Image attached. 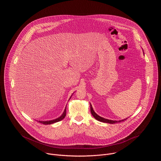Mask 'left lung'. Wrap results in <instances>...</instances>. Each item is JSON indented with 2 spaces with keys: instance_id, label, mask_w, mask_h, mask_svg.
Segmentation results:
<instances>
[{
  "instance_id": "left-lung-1",
  "label": "left lung",
  "mask_w": 161,
  "mask_h": 161,
  "mask_svg": "<svg viewBox=\"0 0 161 161\" xmlns=\"http://www.w3.org/2000/svg\"><path fill=\"white\" fill-rule=\"evenodd\" d=\"M90 111H91V113L92 114L93 117L97 120L100 121V122H105V123H109V124H115V123H118V122H123L124 120H125L126 119H124V120H119V121H116V120H108V119H104V118H102L100 116H99L98 114H97L93 110V108H92V105L90 104Z\"/></svg>"
}]
</instances>
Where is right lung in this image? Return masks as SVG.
Returning a JSON list of instances; mask_svg holds the SVG:
<instances>
[{"instance_id": "right-lung-1", "label": "right lung", "mask_w": 161, "mask_h": 161, "mask_svg": "<svg viewBox=\"0 0 161 161\" xmlns=\"http://www.w3.org/2000/svg\"><path fill=\"white\" fill-rule=\"evenodd\" d=\"M66 115V108H65V110L63 113V114H62V115L58 117V119H55V120H50V121H39V122L42 124H44V125H48V124H53V123H55V122H59L60 120H62V119H64L65 118Z\"/></svg>"}]
</instances>
